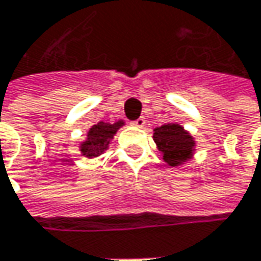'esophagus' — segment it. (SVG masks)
<instances>
[{"label":"esophagus","instance_id":"34e87169","mask_svg":"<svg viewBox=\"0 0 261 261\" xmlns=\"http://www.w3.org/2000/svg\"><path fill=\"white\" fill-rule=\"evenodd\" d=\"M134 125L138 126V127H142V126L145 125V119H144V117H139V119H136L135 122H134Z\"/></svg>","mask_w":261,"mask_h":261}]
</instances>
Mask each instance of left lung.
Returning a JSON list of instances; mask_svg holds the SVG:
<instances>
[{"mask_svg":"<svg viewBox=\"0 0 261 261\" xmlns=\"http://www.w3.org/2000/svg\"><path fill=\"white\" fill-rule=\"evenodd\" d=\"M154 141L170 166H178L187 161L195 146L192 136L177 123H166L156 127Z\"/></svg>","mask_w":261,"mask_h":261,"instance_id":"left-lung-1","label":"left lung"}]
</instances>
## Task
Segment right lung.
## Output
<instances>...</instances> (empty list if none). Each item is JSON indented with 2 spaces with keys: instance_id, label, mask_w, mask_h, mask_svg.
<instances>
[{
  "instance_id": "add662e5",
  "label": "right lung",
  "mask_w": 261,
  "mask_h": 261,
  "mask_svg": "<svg viewBox=\"0 0 261 261\" xmlns=\"http://www.w3.org/2000/svg\"><path fill=\"white\" fill-rule=\"evenodd\" d=\"M120 126H122V122H116L113 125L100 122V123L93 126L87 135L88 136L87 142H84L81 146L83 154L87 156L100 155L105 149H107L109 141L113 138V135L117 132V129Z\"/></svg>"
}]
</instances>
